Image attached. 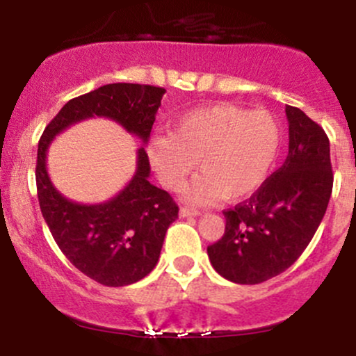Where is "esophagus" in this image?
Here are the masks:
<instances>
[{"mask_svg":"<svg viewBox=\"0 0 356 356\" xmlns=\"http://www.w3.org/2000/svg\"><path fill=\"white\" fill-rule=\"evenodd\" d=\"M179 216H181V218H189V216H201V212L197 209H191V207H181Z\"/></svg>","mask_w":356,"mask_h":356,"instance_id":"esophagus-1","label":"esophagus"}]
</instances>
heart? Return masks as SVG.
<instances>
[{
	"label": "heart",
	"mask_w": 356,
	"mask_h": 356,
	"mask_svg": "<svg viewBox=\"0 0 356 356\" xmlns=\"http://www.w3.org/2000/svg\"><path fill=\"white\" fill-rule=\"evenodd\" d=\"M281 147L273 113L232 104L192 108L172 122V134H157L147 154L167 189L181 191L199 161L202 174L187 189L192 202L226 197L239 201L266 182Z\"/></svg>",
	"instance_id": "b5f03b06"
}]
</instances>
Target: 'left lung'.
I'll use <instances>...</instances> for the list:
<instances>
[{
	"label": "left lung",
	"mask_w": 356,
	"mask_h": 356,
	"mask_svg": "<svg viewBox=\"0 0 356 356\" xmlns=\"http://www.w3.org/2000/svg\"><path fill=\"white\" fill-rule=\"evenodd\" d=\"M289 150L284 164L248 201L224 211L226 229L207 248L212 268L238 284L286 271L320 226L333 189L330 140L300 108L286 105Z\"/></svg>",
	"instance_id": "1"
}]
</instances>
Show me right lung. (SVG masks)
<instances>
[{
    "instance_id": "obj_1",
    "label": "right lung",
    "mask_w": 356,
    "mask_h": 356,
    "mask_svg": "<svg viewBox=\"0 0 356 356\" xmlns=\"http://www.w3.org/2000/svg\"><path fill=\"white\" fill-rule=\"evenodd\" d=\"M164 93L152 85H104L67 102L40 138L36 191L44 222L73 266L104 286L137 283L152 271L179 207L169 192L149 182L144 147L137 150L132 181L100 204L73 202L55 189L47 170L48 147L65 129L92 117L112 118L147 144Z\"/></svg>"
}]
</instances>
